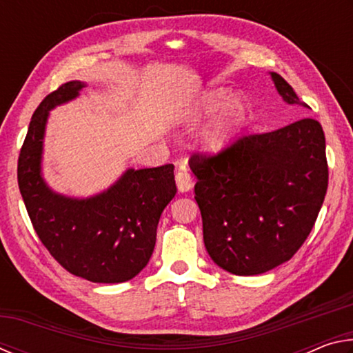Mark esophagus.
<instances>
[{
  "label": "esophagus",
  "instance_id": "1",
  "mask_svg": "<svg viewBox=\"0 0 353 353\" xmlns=\"http://www.w3.org/2000/svg\"><path fill=\"white\" fill-rule=\"evenodd\" d=\"M176 183L179 191H182V193L191 190V187H193V179H191L190 172L185 166H181V170L176 172Z\"/></svg>",
  "mask_w": 353,
  "mask_h": 353
}]
</instances>
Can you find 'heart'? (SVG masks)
Returning <instances> with one entry per match:
<instances>
[{
	"mask_svg": "<svg viewBox=\"0 0 353 353\" xmlns=\"http://www.w3.org/2000/svg\"><path fill=\"white\" fill-rule=\"evenodd\" d=\"M230 94L225 90H214L207 93L194 112L191 113L193 118L208 117L213 113L224 109V105L229 103ZM244 118H246V107L240 99H234L219 113V117L202 132V145L207 149H219L225 141L234 135L238 128L241 126Z\"/></svg>",
	"mask_w": 353,
	"mask_h": 353,
	"instance_id": "b5f03b06",
	"label": "heart"
}]
</instances>
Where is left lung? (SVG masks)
Returning a JSON list of instances; mask_svg holds the SVG:
<instances>
[{"mask_svg":"<svg viewBox=\"0 0 353 353\" xmlns=\"http://www.w3.org/2000/svg\"><path fill=\"white\" fill-rule=\"evenodd\" d=\"M285 103L308 107L271 73ZM198 202L208 255L235 276H255L292 259L312 232L328 187L325 135L302 118L243 135L216 154L194 152Z\"/></svg>","mask_w":353,"mask_h":353,"instance_id":"left-lung-1","label":"left lung"}]
</instances>
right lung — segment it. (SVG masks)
<instances>
[{
	"label": "right lung",
	"instance_id": "1",
	"mask_svg": "<svg viewBox=\"0 0 353 353\" xmlns=\"http://www.w3.org/2000/svg\"><path fill=\"white\" fill-rule=\"evenodd\" d=\"M83 83L71 81L35 109L19 157V187L35 234L73 276L94 283H121L148 265L163 208L176 194L174 165L128 170L104 193L71 199L46 187L40 174L48 112L76 98Z\"/></svg>",
	"mask_w": 353,
	"mask_h": 353
}]
</instances>
